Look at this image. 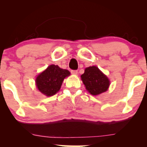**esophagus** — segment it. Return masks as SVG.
Wrapping results in <instances>:
<instances>
[{"label": "esophagus", "instance_id": "esophagus-1", "mask_svg": "<svg viewBox=\"0 0 147 147\" xmlns=\"http://www.w3.org/2000/svg\"><path fill=\"white\" fill-rule=\"evenodd\" d=\"M71 73L73 74V75H77V73H78V72H77V70H71Z\"/></svg>", "mask_w": 147, "mask_h": 147}]
</instances>
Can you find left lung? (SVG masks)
Here are the masks:
<instances>
[{
  "label": "left lung",
  "instance_id": "8db88e82",
  "mask_svg": "<svg viewBox=\"0 0 147 147\" xmlns=\"http://www.w3.org/2000/svg\"><path fill=\"white\" fill-rule=\"evenodd\" d=\"M81 77L86 90L92 95H97L106 92L110 85L108 77L96 66L86 68Z\"/></svg>",
  "mask_w": 147,
  "mask_h": 147
}]
</instances>
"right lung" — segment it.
Masks as SVG:
<instances>
[{"instance_id":"right-lung-1","label":"right lung","mask_w":147,"mask_h":147,"mask_svg":"<svg viewBox=\"0 0 147 147\" xmlns=\"http://www.w3.org/2000/svg\"><path fill=\"white\" fill-rule=\"evenodd\" d=\"M70 74L68 70L60 68L58 65H50L36 77V86L45 95L52 96L60 90L63 79Z\"/></svg>"}]
</instances>
